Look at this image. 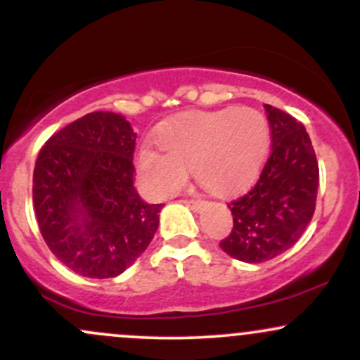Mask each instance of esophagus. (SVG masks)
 <instances>
[{"instance_id": "1", "label": "esophagus", "mask_w": 360, "mask_h": 360, "mask_svg": "<svg viewBox=\"0 0 360 360\" xmlns=\"http://www.w3.org/2000/svg\"><path fill=\"white\" fill-rule=\"evenodd\" d=\"M184 203L188 205L189 208L193 210V212H201V210H203L206 206L205 201H201V200H186Z\"/></svg>"}]
</instances>
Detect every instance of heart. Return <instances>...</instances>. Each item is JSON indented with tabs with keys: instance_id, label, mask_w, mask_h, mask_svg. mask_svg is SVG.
<instances>
[{
	"instance_id": "b5f03b06",
	"label": "heart",
	"mask_w": 360,
	"mask_h": 360,
	"mask_svg": "<svg viewBox=\"0 0 360 360\" xmlns=\"http://www.w3.org/2000/svg\"><path fill=\"white\" fill-rule=\"evenodd\" d=\"M160 152L142 148L139 176L154 196H169L184 184L188 167L205 188L230 193L250 183L266 162L271 146L267 118L254 108L188 111L155 130Z\"/></svg>"
}]
</instances>
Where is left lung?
I'll return each mask as SVG.
<instances>
[{
	"label": "left lung",
	"mask_w": 360,
	"mask_h": 360,
	"mask_svg": "<svg viewBox=\"0 0 360 360\" xmlns=\"http://www.w3.org/2000/svg\"><path fill=\"white\" fill-rule=\"evenodd\" d=\"M271 127V155L250 189L229 205L233 229L220 242L223 252L259 264L291 249L311 221L320 171L303 123L264 105Z\"/></svg>",
	"instance_id": "8db88e82"
}]
</instances>
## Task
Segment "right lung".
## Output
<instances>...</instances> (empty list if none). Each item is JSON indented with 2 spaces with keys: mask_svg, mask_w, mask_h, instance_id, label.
<instances>
[{
  "mask_svg": "<svg viewBox=\"0 0 360 360\" xmlns=\"http://www.w3.org/2000/svg\"><path fill=\"white\" fill-rule=\"evenodd\" d=\"M137 134L111 111L84 115L40 148L34 206L52 254L84 278H115L157 232L162 205H147L134 186Z\"/></svg>",
  "mask_w": 360,
  "mask_h": 360,
  "instance_id": "add662e5",
  "label": "right lung"
}]
</instances>
